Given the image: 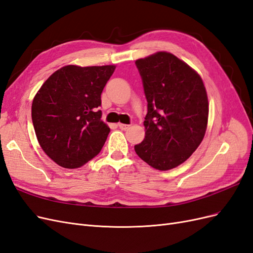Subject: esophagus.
Wrapping results in <instances>:
<instances>
[{"label": "esophagus", "instance_id": "34e87169", "mask_svg": "<svg viewBox=\"0 0 253 253\" xmlns=\"http://www.w3.org/2000/svg\"><path fill=\"white\" fill-rule=\"evenodd\" d=\"M118 126L120 129H122V131H126V129H127L129 127L128 125H125V124H119Z\"/></svg>", "mask_w": 253, "mask_h": 253}]
</instances>
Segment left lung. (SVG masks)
<instances>
[{"label":"left lung","instance_id":"left-lung-1","mask_svg":"<svg viewBox=\"0 0 253 253\" xmlns=\"http://www.w3.org/2000/svg\"><path fill=\"white\" fill-rule=\"evenodd\" d=\"M135 64L148 101L145 137L135 152L154 169L171 170L185 163L204 139L209 114L204 82L170 52H156Z\"/></svg>","mask_w":253,"mask_h":253}]
</instances>
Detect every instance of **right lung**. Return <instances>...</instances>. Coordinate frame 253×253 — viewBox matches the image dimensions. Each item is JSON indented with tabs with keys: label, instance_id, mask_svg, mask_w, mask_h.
Listing matches in <instances>:
<instances>
[{
	"label": "right lung",
	"instance_id": "right-lung-1",
	"mask_svg": "<svg viewBox=\"0 0 253 253\" xmlns=\"http://www.w3.org/2000/svg\"><path fill=\"white\" fill-rule=\"evenodd\" d=\"M115 67L64 66L35 96L32 119L37 138L57 165L76 169L100 153L110 127L98 108Z\"/></svg>",
	"mask_w": 253,
	"mask_h": 253
}]
</instances>
